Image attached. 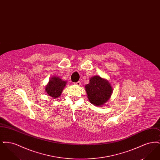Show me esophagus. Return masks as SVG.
<instances>
[{
  "instance_id": "34e87169",
  "label": "esophagus",
  "mask_w": 160,
  "mask_h": 160,
  "mask_svg": "<svg viewBox=\"0 0 160 160\" xmlns=\"http://www.w3.org/2000/svg\"><path fill=\"white\" fill-rule=\"evenodd\" d=\"M74 84H75L76 85H77V86H80V85L81 84V82H80V81H78V82H77L76 83H74Z\"/></svg>"
}]
</instances>
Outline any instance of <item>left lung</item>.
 Returning <instances> with one entry per match:
<instances>
[{
    "label": "left lung",
    "mask_w": 160,
    "mask_h": 160,
    "mask_svg": "<svg viewBox=\"0 0 160 160\" xmlns=\"http://www.w3.org/2000/svg\"><path fill=\"white\" fill-rule=\"evenodd\" d=\"M88 98L92 104L101 106L110 98L113 89L106 79L95 76L89 80V83L85 86Z\"/></svg>",
    "instance_id": "left-lung-1"
}]
</instances>
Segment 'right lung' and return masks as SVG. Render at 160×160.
<instances>
[{
  "instance_id": "1",
  "label": "right lung",
  "mask_w": 160,
  "mask_h": 160,
  "mask_svg": "<svg viewBox=\"0 0 160 160\" xmlns=\"http://www.w3.org/2000/svg\"><path fill=\"white\" fill-rule=\"evenodd\" d=\"M67 82L62 80L59 77H53L46 86V92L49 96L53 98L54 99L59 98Z\"/></svg>"
}]
</instances>
